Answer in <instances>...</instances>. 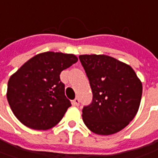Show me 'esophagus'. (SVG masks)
I'll use <instances>...</instances> for the list:
<instances>
[{"mask_svg":"<svg viewBox=\"0 0 158 158\" xmlns=\"http://www.w3.org/2000/svg\"><path fill=\"white\" fill-rule=\"evenodd\" d=\"M72 105H73V106H79V100L78 99V98H75V99L72 101Z\"/></svg>","mask_w":158,"mask_h":158,"instance_id":"34e87169","label":"esophagus"}]
</instances>
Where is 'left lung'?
<instances>
[{"label":"left lung","mask_w":158,"mask_h":158,"mask_svg":"<svg viewBox=\"0 0 158 158\" xmlns=\"http://www.w3.org/2000/svg\"><path fill=\"white\" fill-rule=\"evenodd\" d=\"M93 92L90 105L82 110L86 127L100 135L121 131L138 112L142 84L134 69L106 55L79 56Z\"/></svg>","instance_id":"obj_1"}]
</instances>
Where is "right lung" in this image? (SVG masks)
Masks as SVG:
<instances>
[{
  "label": "right lung",
  "instance_id": "1",
  "mask_svg": "<svg viewBox=\"0 0 158 158\" xmlns=\"http://www.w3.org/2000/svg\"><path fill=\"white\" fill-rule=\"evenodd\" d=\"M78 61L73 54L40 53L24 63L8 82L11 110L25 127L48 130L56 126L72 106L60 73Z\"/></svg>",
  "mask_w": 158,
  "mask_h": 158
}]
</instances>
